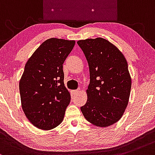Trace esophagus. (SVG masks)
Returning <instances> with one entry per match:
<instances>
[{
	"mask_svg": "<svg viewBox=\"0 0 155 155\" xmlns=\"http://www.w3.org/2000/svg\"><path fill=\"white\" fill-rule=\"evenodd\" d=\"M78 92H79V90H73L72 94H78Z\"/></svg>",
	"mask_w": 155,
	"mask_h": 155,
	"instance_id": "34e87169",
	"label": "esophagus"
}]
</instances>
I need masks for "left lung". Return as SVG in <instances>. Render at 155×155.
I'll list each match as a JSON object with an SVG mask.
<instances>
[{
    "label": "left lung",
    "instance_id": "1",
    "mask_svg": "<svg viewBox=\"0 0 155 155\" xmlns=\"http://www.w3.org/2000/svg\"><path fill=\"white\" fill-rule=\"evenodd\" d=\"M89 67L88 100L81 107L92 124L106 127L123 116L129 102L131 77L126 58L120 50L103 38L79 40Z\"/></svg>",
    "mask_w": 155,
    "mask_h": 155
}]
</instances>
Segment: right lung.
<instances>
[{
	"mask_svg": "<svg viewBox=\"0 0 155 155\" xmlns=\"http://www.w3.org/2000/svg\"><path fill=\"white\" fill-rule=\"evenodd\" d=\"M75 41L51 38L26 62L19 83L22 108L36 127L49 130L63 121L71 97L64 83L63 64Z\"/></svg>",
	"mask_w": 155,
	"mask_h": 155,
	"instance_id": "1",
	"label": "right lung"
}]
</instances>
